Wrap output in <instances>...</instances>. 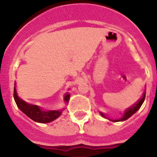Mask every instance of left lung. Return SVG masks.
<instances>
[{"mask_svg":"<svg viewBox=\"0 0 157 157\" xmlns=\"http://www.w3.org/2000/svg\"><path fill=\"white\" fill-rule=\"evenodd\" d=\"M145 93L143 95V97H142L139 101H138V103H136L134 106L129 108V109L124 112V115H123V116L121 118V119H120V120H110L113 122H120V121H125V120H127V119H129L130 116H132L133 115H134V113H135V112H137L140 108H141V106L142 105V104H143L144 101H145ZM100 114H101V116H103L104 118H106V116H105V114L102 113V112H100Z\"/></svg>","mask_w":157,"mask_h":157,"instance_id":"left-lung-1","label":"left lung"}]
</instances>
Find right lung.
I'll use <instances>...</instances> for the list:
<instances>
[{
    "label": "right lung",
    "mask_w": 157,
    "mask_h": 157,
    "mask_svg": "<svg viewBox=\"0 0 157 157\" xmlns=\"http://www.w3.org/2000/svg\"><path fill=\"white\" fill-rule=\"evenodd\" d=\"M14 99L16 101V105L22 112L25 115H27L29 118H30L32 120L40 123H47L53 121L58 117L61 116L62 112L63 109L61 110H52V111H45L43 110L42 108L37 106L35 105H30L27 103L21 98H19L18 96L16 89V83L14 86ZM69 99H70V94L67 93L64 96L63 101L67 104L68 103Z\"/></svg>",
    "instance_id": "obj_1"
}]
</instances>
